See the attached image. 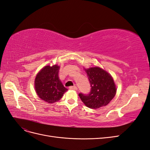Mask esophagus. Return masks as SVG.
Wrapping results in <instances>:
<instances>
[{
    "label": "esophagus",
    "instance_id": "esophagus-1",
    "mask_svg": "<svg viewBox=\"0 0 150 150\" xmlns=\"http://www.w3.org/2000/svg\"><path fill=\"white\" fill-rule=\"evenodd\" d=\"M69 89H70V90H78V88H77V87L75 86H70Z\"/></svg>",
    "mask_w": 150,
    "mask_h": 150
}]
</instances>
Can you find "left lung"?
<instances>
[{"label":"left lung","instance_id":"8db88e82","mask_svg":"<svg viewBox=\"0 0 150 150\" xmlns=\"http://www.w3.org/2000/svg\"><path fill=\"white\" fill-rule=\"evenodd\" d=\"M91 85L88 94H79L88 108L96 109L105 106L114 98L117 88L111 75L99 67L84 69Z\"/></svg>","mask_w":150,"mask_h":150}]
</instances>
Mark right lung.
Returning <instances> with one entry per match:
<instances>
[{
  "label": "right lung",
  "mask_w": 150,
  "mask_h": 150,
  "mask_svg": "<svg viewBox=\"0 0 150 150\" xmlns=\"http://www.w3.org/2000/svg\"><path fill=\"white\" fill-rule=\"evenodd\" d=\"M60 66H46L42 69L35 79L36 93L48 103H53L61 99L67 89L64 86L59 78Z\"/></svg>",
  "instance_id": "1"
}]
</instances>
